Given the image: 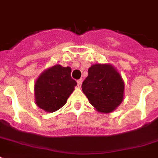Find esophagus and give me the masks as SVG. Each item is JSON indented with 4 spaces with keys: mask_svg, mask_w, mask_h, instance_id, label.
<instances>
[{
    "mask_svg": "<svg viewBox=\"0 0 158 158\" xmlns=\"http://www.w3.org/2000/svg\"><path fill=\"white\" fill-rule=\"evenodd\" d=\"M81 84H82V79H79V80H77V85L79 88L81 87Z\"/></svg>",
    "mask_w": 158,
    "mask_h": 158,
    "instance_id": "1",
    "label": "esophagus"
}]
</instances>
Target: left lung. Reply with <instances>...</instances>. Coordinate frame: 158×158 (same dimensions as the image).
<instances>
[{
  "mask_svg": "<svg viewBox=\"0 0 158 158\" xmlns=\"http://www.w3.org/2000/svg\"><path fill=\"white\" fill-rule=\"evenodd\" d=\"M125 84L116 69L109 64H95L82 84L89 102L102 113H110L119 106L124 98Z\"/></svg>",
  "mask_w": 158,
  "mask_h": 158,
  "instance_id": "left-lung-1",
  "label": "left lung"
}]
</instances>
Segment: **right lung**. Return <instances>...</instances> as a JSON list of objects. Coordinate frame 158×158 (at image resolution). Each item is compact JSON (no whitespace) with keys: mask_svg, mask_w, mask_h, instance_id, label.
Returning a JSON list of instances; mask_svg holds the SVG:
<instances>
[{"mask_svg":"<svg viewBox=\"0 0 158 158\" xmlns=\"http://www.w3.org/2000/svg\"><path fill=\"white\" fill-rule=\"evenodd\" d=\"M70 67L55 64L39 75L34 85L35 102L47 112H54L66 103L76 81L71 78Z\"/></svg>","mask_w":158,"mask_h":158,"instance_id":"obj_1","label":"right lung"}]
</instances>
